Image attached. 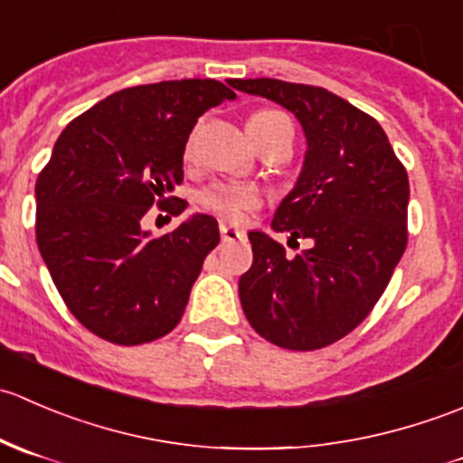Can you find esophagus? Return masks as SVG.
Segmentation results:
<instances>
[{"instance_id": "34e87169", "label": "esophagus", "mask_w": 463, "mask_h": 463, "mask_svg": "<svg viewBox=\"0 0 463 463\" xmlns=\"http://www.w3.org/2000/svg\"><path fill=\"white\" fill-rule=\"evenodd\" d=\"M219 235H222V241L244 240V231H240L235 226H228V223H219Z\"/></svg>"}]
</instances>
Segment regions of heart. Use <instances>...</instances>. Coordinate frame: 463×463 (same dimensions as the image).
<instances>
[{"mask_svg":"<svg viewBox=\"0 0 463 463\" xmlns=\"http://www.w3.org/2000/svg\"><path fill=\"white\" fill-rule=\"evenodd\" d=\"M279 123H291L282 111L264 109L258 111L249 118V134L250 138L260 137L261 132H269L275 125ZM261 202L260 193L250 185L232 184V181H214V184L205 185L199 190L197 203L202 205L208 213L217 214V217L226 219V222H241L249 210L258 208Z\"/></svg>","mask_w":463,"mask_h":463,"instance_id":"b5f03b06","label":"heart"}]
</instances>
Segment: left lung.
<instances>
[{
	"label": "left lung",
	"mask_w": 463,
	"mask_h": 463,
	"mask_svg": "<svg viewBox=\"0 0 463 463\" xmlns=\"http://www.w3.org/2000/svg\"><path fill=\"white\" fill-rule=\"evenodd\" d=\"M232 87L296 114L307 137L296 188L270 228L309 249L287 258L249 232L253 266L240 278L246 320L278 347L311 352L356 329L374 309L408 244L410 184L381 125L322 87L255 78Z\"/></svg>",
	"instance_id": "8db88e82"
}]
</instances>
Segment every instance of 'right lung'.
<instances>
[{
  "mask_svg": "<svg viewBox=\"0 0 463 463\" xmlns=\"http://www.w3.org/2000/svg\"><path fill=\"white\" fill-rule=\"evenodd\" d=\"M217 80H167L116 91L73 118L35 181V237L64 305L91 334L143 345L170 334L188 305L217 219L193 214L152 237L143 217L184 181V152L197 118L232 100Z\"/></svg>",
  "mask_w": 463,
  "mask_h": 463,
  "instance_id": "obj_1",
  "label": "right lung"
}]
</instances>
